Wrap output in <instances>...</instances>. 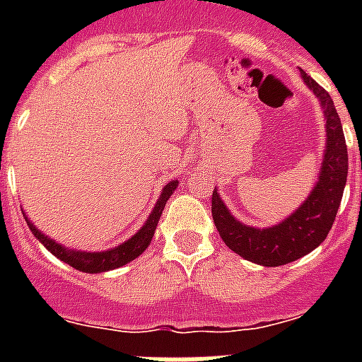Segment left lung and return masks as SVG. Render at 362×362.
<instances>
[{"mask_svg": "<svg viewBox=\"0 0 362 362\" xmlns=\"http://www.w3.org/2000/svg\"><path fill=\"white\" fill-rule=\"evenodd\" d=\"M300 78L320 101L325 116V150L315 186L297 210L270 227H253L238 221L214 187L212 218L229 250L255 264L280 267L314 252L331 231L348 180V146L342 124L331 95L300 71Z\"/></svg>", "mask_w": 362, "mask_h": 362, "instance_id": "1", "label": "left lung"}]
</instances>
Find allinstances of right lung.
Segmentation results:
<instances>
[{
	"instance_id": "right-lung-1",
	"label": "right lung",
	"mask_w": 362,
	"mask_h": 362,
	"mask_svg": "<svg viewBox=\"0 0 362 362\" xmlns=\"http://www.w3.org/2000/svg\"><path fill=\"white\" fill-rule=\"evenodd\" d=\"M178 187V180H170L167 186L161 189V195H159L158 203L153 204L152 212L144 221V226L139 229V231L133 235L131 238H127L125 242L118 244L115 247H109V250H103V252H82V250H75V247H67L64 244H59L54 238L47 237L45 233L39 231V227L33 226L31 220L25 216L24 218L28 221V227L30 231L33 233V237L41 242L42 246L47 247L48 252L56 255L59 261H64L73 269L81 270V272H88V274H99V272H107V270L120 269L124 264L131 263L133 259H136L141 255L153 238V233H156V227L159 223V218L163 214V209L169 197L175 193V189Z\"/></svg>"
}]
</instances>
